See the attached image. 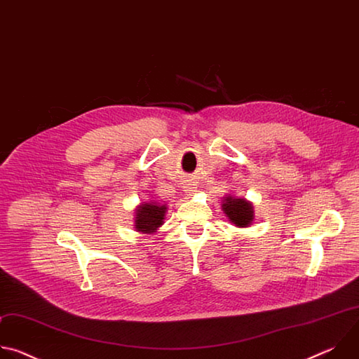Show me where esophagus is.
Instances as JSON below:
<instances>
[{"label":"esophagus","mask_w":359,"mask_h":359,"mask_svg":"<svg viewBox=\"0 0 359 359\" xmlns=\"http://www.w3.org/2000/svg\"><path fill=\"white\" fill-rule=\"evenodd\" d=\"M190 191H194V190H190Z\"/></svg>","instance_id":"1"}]
</instances>
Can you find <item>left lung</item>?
Masks as SVG:
<instances>
[{
    "label": "left lung",
    "mask_w": 359,
    "mask_h": 359,
    "mask_svg": "<svg viewBox=\"0 0 359 359\" xmlns=\"http://www.w3.org/2000/svg\"><path fill=\"white\" fill-rule=\"evenodd\" d=\"M222 209L236 227H248L254 222L252 203L244 197L227 194L223 197Z\"/></svg>",
    "instance_id": "8db88e82"
}]
</instances>
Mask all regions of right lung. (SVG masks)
Instances as JSON below:
<instances>
[{
  "mask_svg": "<svg viewBox=\"0 0 359 359\" xmlns=\"http://www.w3.org/2000/svg\"><path fill=\"white\" fill-rule=\"evenodd\" d=\"M168 212L166 204L158 201L142 203L135 209V229L142 234H153L159 230L165 223V216Z\"/></svg>",
  "mask_w": 359,
  "mask_h": 359,
  "instance_id": "right-lung-1",
  "label": "right lung"
}]
</instances>
